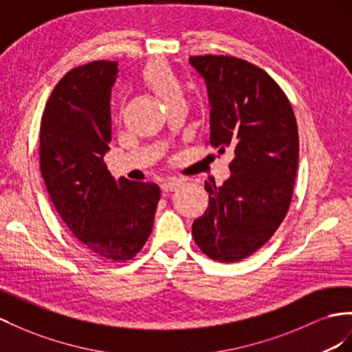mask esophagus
<instances>
[{
  "label": "esophagus",
  "instance_id": "esophagus-1",
  "mask_svg": "<svg viewBox=\"0 0 352 352\" xmlns=\"http://www.w3.org/2000/svg\"><path fill=\"white\" fill-rule=\"evenodd\" d=\"M179 182H175V179H169V182H165V183H162V192H165V193H168V192H174V190H177V188L179 187Z\"/></svg>",
  "mask_w": 352,
  "mask_h": 352
}]
</instances>
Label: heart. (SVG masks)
I'll use <instances>...</instances> for the list:
<instances>
[{
	"label": "heart",
	"instance_id": "b5f03b06",
	"mask_svg": "<svg viewBox=\"0 0 352 352\" xmlns=\"http://www.w3.org/2000/svg\"><path fill=\"white\" fill-rule=\"evenodd\" d=\"M144 85L156 94L164 104L183 96V86L175 71L165 60H155L142 69Z\"/></svg>",
	"mask_w": 352,
	"mask_h": 352
}]
</instances>
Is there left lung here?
Listing matches in <instances>:
<instances>
[{
    "mask_svg": "<svg viewBox=\"0 0 352 352\" xmlns=\"http://www.w3.org/2000/svg\"><path fill=\"white\" fill-rule=\"evenodd\" d=\"M208 89L210 144L230 148V177L206 183L208 208L192 226L202 253L238 262L270 239L290 206L299 164L292 104L262 68L233 56H192Z\"/></svg>",
    "mask_w": 352,
    "mask_h": 352,
    "instance_id": "obj_1",
    "label": "left lung"
}]
</instances>
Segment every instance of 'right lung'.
<instances>
[{
	"instance_id": "obj_1",
	"label": "right lung",
	"mask_w": 352,
	"mask_h": 352,
	"mask_svg": "<svg viewBox=\"0 0 352 352\" xmlns=\"http://www.w3.org/2000/svg\"><path fill=\"white\" fill-rule=\"evenodd\" d=\"M116 74L117 62L95 60L60 78L41 117L40 166L74 236L96 257L126 262L150 236L160 188L124 177L116 182L104 164Z\"/></svg>"
}]
</instances>
